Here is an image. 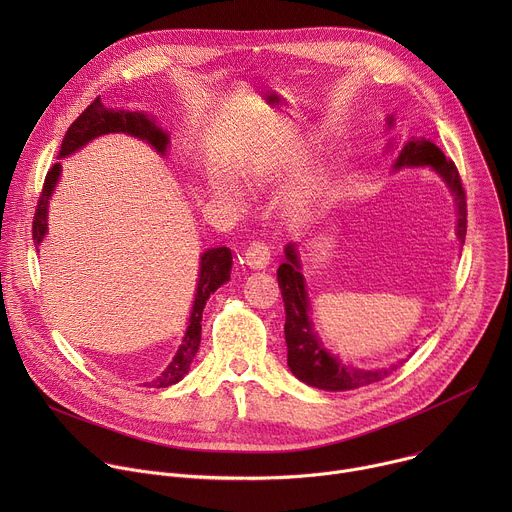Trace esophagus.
Instances as JSON below:
<instances>
[{
    "label": "esophagus",
    "mask_w": 512,
    "mask_h": 512,
    "mask_svg": "<svg viewBox=\"0 0 512 512\" xmlns=\"http://www.w3.org/2000/svg\"><path fill=\"white\" fill-rule=\"evenodd\" d=\"M245 263L251 269H265L271 263V251L265 243L261 241H253L247 249H245Z\"/></svg>",
    "instance_id": "1"
}]
</instances>
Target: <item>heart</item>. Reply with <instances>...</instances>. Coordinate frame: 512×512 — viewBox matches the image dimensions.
Masks as SVG:
<instances>
[{"instance_id": "heart-1", "label": "heart", "mask_w": 512, "mask_h": 512, "mask_svg": "<svg viewBox=\"0 0 512 512\" xmlns=\"http://www.w3.org/2000/svg\"><path fill=\"white\" fill-rule=\"evenodd\" d=\"M287 168H291V164H287ZM212 188H214L218 194H233V192L225 186V182H221V180H214V182H212Z\"/></svg>"}]
</instances>
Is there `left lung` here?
<instances>
[{"label": "left lung", "instance_id": "1", "mask_svg": "<svg viewBox=\"0 0 512 512\" xmlns=\"http://www.w3.org/2000/svg\"><path fill=\"white\" fill-rule=\"evenodd\" d=\"M387 125L393 127V115L387 117ZM393 148V143L389 145ZM427 166L446 182L450 188L454 202L458 225L456 235L464 243L466 239V192L462 188V180L458 168L452 160L444 156L437 145L425 137H411L405 141L397 154L393 170L403 168H419ZM277 283L281 287L283 306H285V344H287V367L291 369L302 383L322 389V391H352L358 387H367L371 383H379L397 371L405 360H399L387 369H356L344 364L338 356H334L320 336L314 330V322L310 318V298L306 289V279L302 273L300 255L294 243L285 247V261L277 269Z\"/></svg>", "mask_w": 512, "mask_h": 512}]
</instances>
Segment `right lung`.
<instances>
[{
  "label": "right lung",
  "mask_w": 512,
  "mask_h": 512,
  "mask_svg": "<svg viewBox=\"0 0 512 512\" xmlns=\"http://www.w3.org/2000/svg\"><path fill=\"white\" fill-rule=\"evenodd\" d=\"M107 133H127L133 137H139L143 141H148L152 148L166 156L168 145H170V135L168 131H164L158 123L154 115H145L141 111H125V109H107L101 99L97 97L79 117L77 121H72V125L68 127L58 158H66L70 154H75L79 150H83L89 141H93L99 135H107ZM60 164H54L44 180V188L36 206V214H34V227H32V239L34 245L38 247L42 243V239L48 233V202L50 196L58 184L60 178ZM231 267H233V255L229 247H216V249H208L200 255V271H198V285H196V294H194V304H192V312L188 318V328L186 334L182 338V344L178 346L172 362L162 371V375H158L152 383H145L143 387H170L176 385L178 381H182L188 371L190 364L198 352L200 346V332H202V312L206 306V300L210 298V294L221 287L223 283H227L231 279Z\"/></svg>",
  "instance_id": "add662e5"
}]
</instances>
